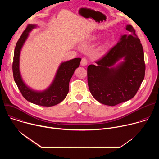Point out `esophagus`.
<instances>
[{
    "instance_id": "esophagus-1",
    "label": "esophagus",
    "mask_w": 159,
    "mask_h": 159,
    "mask_svg": "<svg viewBox=\"0 0 159 159\" xmlns=\"http://www.w3.org/2000/svg\"><path fill=\"white\" fill-rule=\"evenodd\" d=\"M80 64L82 65V66H85V65H87V60L85 58H83L81 60V62H80Z\"/></svg>"
}]
</instances>
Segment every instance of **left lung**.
I'll return each instance as SVG.
<instances>
[{"mask_svg": "<svg viewBox=\"0 0 159 159\" xmlns=\"http://www.w3.org/2000/svg\"><path fill=\"white\" fill-rule=\"evenodd\" d=\"M128 34L95 65L87 67V82L93 96L100 103L116 106L132 99L137 94L145 72L144 53L140 39L130 25ZM124 61L116 67L120 59Z\"/></svg>", "mask_w": 159, "mask_h": 159, "instance_id": "left-lung-1", "label": "left lung"}]
</instances>
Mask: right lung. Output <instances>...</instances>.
<instances>
[{
	"instance_id": "right-lung-1",
	"label": "right lung",
	"mask_w": 159,
	"mask_h": 159,
	"mask_svg": "<svg viewBox=\"0 0 159 159\" xmlns=\"http://www.w3.org/2000/svg\"><path fill=\"white\" fill-rule=\"evenodd\" d=\"M36 27L35 25H28L16 43L12 63L13 77L22 96L28 101L42 106H53L61 102L66 98L69 90V82L74 71L79 66L81 58H75L61 63L52 84L43 91H36L28 87L22 80L20 74L19 57L29 33Z\"/></svg>"
}]
</instances>
